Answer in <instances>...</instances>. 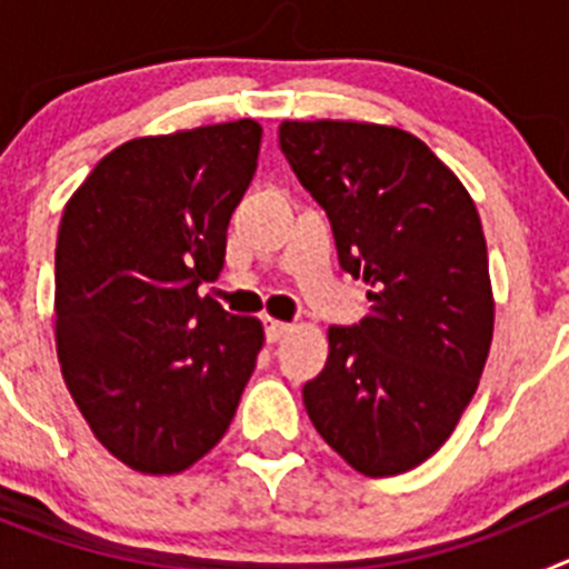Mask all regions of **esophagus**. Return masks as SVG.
<instances>
[{
  "mask_svg": "<svg viewBox=\"0 0 569 569\" xmlns=\"http://www.w3.org/2000/svg\"><path fill=\"white\" fill-rule=\"evenodd\" d=\"M290 330H293V325H288V321H276V319L264 321V336H268V341H279L281 336H288Z\"/></svg>",
  "mask_w": 569,
  "mask_h": 569,
  "instance_id": "obj_1",
  "label": "esophagus"
}]
</instances>
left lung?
Segmentation results:
<instances>
[{
	"instance_id": "8db88e82",
	"label": "left lung",
	"mask_w": 569,
	"mask_h": 569,
	"mask_svg": "<svg viewBox=\"0 0 569 569\" xmlns=\"http://www.w3.org/2000/svg\"><path fill=\"white\" fill-rule=\"evenodd\" d=\"M281 153L325 208L341 270L370 313L330 328L301 399L319 436L365 476L413 470L470 405L492 341L479 210L421 139L367 122H281Z\"/></svg>"
}]
</instances>
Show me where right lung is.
<instances>
[{
	"label": "right lung",
	"mask_w": 569,
	"mask_h": 569,
	"mask_svg": "<svg viewBox=\"0 0 569 569\" xmlns=\"http://www.w3.org/2000/svg\"><path fill=\"white\" fill-rule=\"evenodd\" d=\"M253 119L142 136L110 150L64 204L57 353L108 453L182 472L228 433L264 341L210 296L259 159Z\"/></svg>",
	"instance_id": "add662e5"
}]
</instances>
